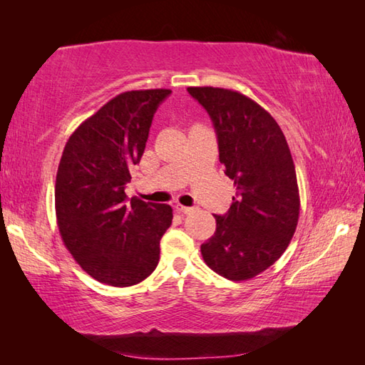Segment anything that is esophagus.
<instances>
[{
    "instance_id": "esophagus-1",
    "label": "esophagus",
    "mask_w": 365,
    "mask_h": 365,
    "mask_svg": "<svg viewBox=\"0 0 365 365\" xmlns=\"http://www.w3.org/2000/svg\"><path fill=\"white\" fill-rule=\"evenodd\" d=\"M175 210L183 213V215H188V213L192 212V208H191V207H185V205H182V204H175Z\"/></svg>"
}]
</instances>
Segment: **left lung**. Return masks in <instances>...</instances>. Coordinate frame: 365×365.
Returning <instances> with one entry per match:
<instances>
[{"label":"left lung","instance_id":"obj_1","mask_svg":"<svg viewBox=\"0 0 365 365\" xmlns=\"http://www.w3.org/2000/svg\"><path fill=\"white\" fill-rule=\"evenodd\" d=\"M218 136L220 161L237 190L229 212L200 246L204 262L230 281H246L281 257L297 230L299 191L281 127L267 110L237 91L188 88Z\"/></svg>","mask_w":365,"mask_h":365}]
</instances>
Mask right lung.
I'll list each match as a JSON object with an SVG mask.
<instances>
[{
	"mask_svg": "<svg viewBox=\"0 0 365 365\" xmlns=\"http://www.w3.org/2000/svg\"><path fill=\"white\" fill-rule=\"evenodd\" d=\"M169 94L147 89L115 96L73 131L61 157L54 187L59 234L78 265L102 284L135 285L158 265L173 208L135 197L128 202L125 185Z\"/></svg>",
	"mask_w": 365,
	"mask_h": 365,
	"instance_id": "1",
	"label": "right lung"
}]
</instances>
